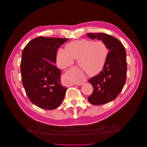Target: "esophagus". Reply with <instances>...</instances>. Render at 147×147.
<instances>
[{"label": "esophagus", "instance_id": "34e87169", "mask_svg": "<svg viewBox=\"0 0 147 147\" xmlns=\"http://www.w3.org/2000/svg\"><path fill=\"white\" fill-rule=\"evenodd\" d=\"M64 79L67 84L69 86L72 85H82V84L86 82V78L83 77L81 79L78 78L77 72L74 70H69L64 75Z\"/></svg>", "mask_w": 147, "mask_h": 147}]
</instances>
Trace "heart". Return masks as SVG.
<instances>
[{"instance_id":"obj_1","label":"heart","mask_w":147,"mask_h":147,"mask_svg":"<svg viewBox=\"0 0 147 147\" xmlns=\"http://www.w3.org/2000/svg\"><path fill=\"white\" fill-rule=\"evenodd\" d=\"M109 49L102 41L94 42L83 39L67 44L65 50L59 48L57 51L56 62L65 68L77 59L80 69L89 76H94L104 69L109 55Z\"/></svg>"}]
</instances>
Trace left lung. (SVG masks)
Listing matches in <instances>:
<instances>
[{"label": "left lung", "instance_id": "1", "mask_svg": "<svg viewBox=\"0 0 147 147\" xmlns=\"http://www.w3.org/2000/svg\"><path fill=\"white\" fill-rule=\"evenodd\" d=\"M86 35L92 40L104 42L110 51L103 70L88 81L93 86V92L88 97V101L95 105L104 104L116 99L126 83V52L123 44L110 35L104 33Z\"/></svg>", "mask_w": 147, "mask_h": 147}]
</instances>
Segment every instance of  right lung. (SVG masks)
Wrapping results in <instances>:
<instances>
[{
  "label": "right lung",
  "instance_id": "add662e5",
  "mask_svg": "<svg viewBox=\"0 0 147 147\" xmlns=\"http://www.w3.org/2000/svg\"><path fill=\"white\" fill-rule=\"evenodd\" d=\"M68 38L38 37L32 40L22 53L21 73L26 94L32 103L53 110L63 102L67 88L61 83V71L56 63L57 50Z\"/></svg>",
  "mask_w": 147,
  "mask_h": 147
}]
</instances>
